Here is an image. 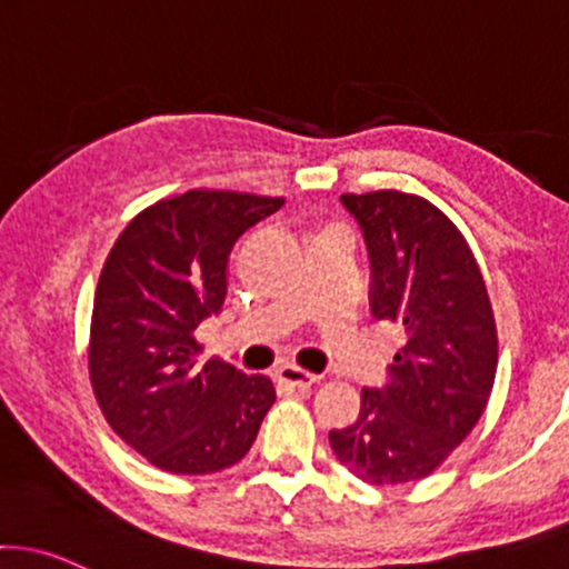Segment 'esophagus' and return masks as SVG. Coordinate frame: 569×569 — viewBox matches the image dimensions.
<instances>
[{
  "label": "esophagus",
  "instance_id": "esophagus-1",
  "mask_svg": "<svg viewBox=\"0 0 569 569\" xmlns=\"http://www.w3.org/2000/svg\"><path fill=\"white\" fill-rule=\"evenodd\" d=\"M274 376H278L280 383L295 386V389H308V386H313L316 380H318V378L313 376V372L302 370V367H297V365H283V367H278V370H274Z\"/></svg>",
  "mask_w": 569,
  "mask_h": 569
}]
</instances>
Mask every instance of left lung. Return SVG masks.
Wrapping results in <instances>:
<instances>
[{
	"instance_id": "8db88e82",
	"label": "left lung",
	"mask_w": 569,
	"mask_h": 569,
	"mask_svg": "<svg viewBox=\"0 0 569 569\" xmlns=\"http://www.w3.org/2000/svg\"><path fill=\"white\" fill-rule=\"evenodd\" d=\"M370 251V308L405 329L386 389L332 429L337 459L372 486L432 476L476 429L497 376V323L470 242L440 208L408 191L342 193Z\"/></svg>"
}]
</instances>
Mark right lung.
Here are the masks:
<instances>
[{"instance_id": "1", "label": "right lung", "mask_w": 569, "mask_h": 569, "mask_svg": "<svg viewBox=\"0 0 569 569\" xmlns=\"http://www.w3.org/2000/svg\"><path fill=\"white\" fill-rule=\"evenodd\" d=\"M283 197L191 189L137 213L112 242L89 335V378L112 432L159 470L208 476L251 451L274 402L264 376L199 361L193 337L227 297L237 237Z\"/></svg>"}]
</instances>
